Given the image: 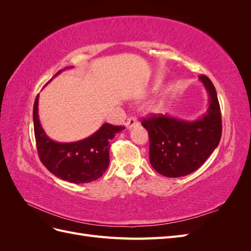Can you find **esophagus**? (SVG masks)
I'll return each mask as SVG.
<instances>
[{"instance_id":"1","label":"esophagus","mask_w":251,"mask_h":251,"mask_svg":"<svg viewBox=\"0 0 251 251\" xmlns=\"http://www.w3.org/2000/svg\"><path fill=\"white\" fill-rule=\"evenodd\" d=\"M138 124H139V123H138L137 118L130 117V118H127L126 126L127 128H132V127H134V126H138Z\"/></svg>"}]
</instances>
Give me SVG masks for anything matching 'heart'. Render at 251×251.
Returning a JSON list of instances; mask_svg holds the SVG:
<instances>
[{
	"mask_svg": "<svg viewBox=\"0 0 251 251\" xmlns=\"http://www.w3.org/2000/svg\"><path fill=\"white\" fill-rule=\"evenodd\" d=\"M161 108H162V104H156L155 107H154L155 110H160Z\"/></svg>",
	"mask_w": 251,
	"mask_h": 251,
	"instance_id": "1",
	"label": "heart"
}]
</instances>
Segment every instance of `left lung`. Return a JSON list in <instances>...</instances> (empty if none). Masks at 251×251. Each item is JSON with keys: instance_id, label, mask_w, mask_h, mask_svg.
<instances>
[{"instance_id": "1", "label": "left lung", "mask_w": 251, "mask_h": 251, "mask_svg": "<svg viewBox=\"0 0 251 251\" xmlns=\"http://www.w3.org/2000/svg\"><path fill=\"white\" fill-rule=\"evenodd\" d=\"M208 94L206 113L194 120L169 114L141 121L150 137V162L165 177L177 178L192 174L206 161L221 139V110L211 80L199 77Z\"/></svg>"}]
</instances>
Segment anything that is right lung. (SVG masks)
Here are the masks:
<instances>
[{
  "label": "right lung",
  "mask_w": 251,
  "mask_h": 251,
  "mask_svg": "<svg viewBox=\"0 0 251 251\" xmlns=\"http://www.w3.org/2000/svg\"><path fill=\"white\" fill-rule=\"evenodd\" d=\"M59 70L54 77L64 70ZM53 77V78H54ZM52 78L48 81L50 82ZM39 96L33 105V126L37 151L43 164L62 180L83 184L100 178L110 163V141L124 126L103 124L89 137L75 142H57L45 133L39 117Z\"/></svg>",
  "instance_id": "obj_1"
}]
</instances>
